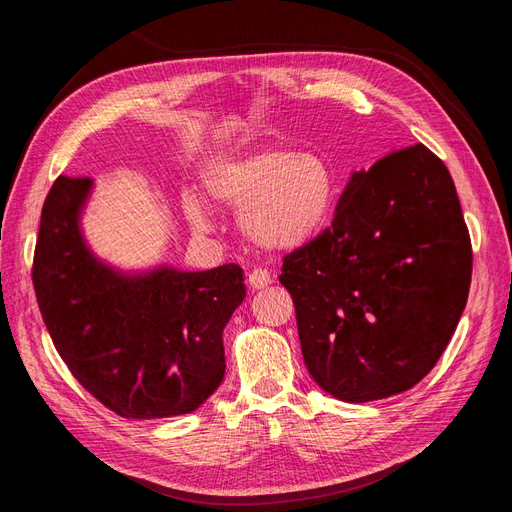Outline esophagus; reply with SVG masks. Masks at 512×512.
<instances>
[{"instance_id": "1", "label": "esophagus", "mask_w": 512, "mask_h": 512, "mask_svg": "<svg viewBox=\"0 0 512 512\" xmlns=\"http://www.w3.org/2000/svg\"><path fill=\"white\" fill-rule=\"evenodd\" d=\"M273 282V277L267 269H254L250 275H247V284H250L252 290H265Z\"/></svg>"}]
</instances>
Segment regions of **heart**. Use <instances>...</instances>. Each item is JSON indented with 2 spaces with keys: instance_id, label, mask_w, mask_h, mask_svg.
Wrapping results in <instances>:
<instances>
[{
  "instance_id": "1",
  "label": "heart",
  "mask_w": 512,
  "mask_h": 512,
  "mask_svg": "<svg viewBox=\"0 0 512 512\" xmlns=\"http://www.w3.org/2000/svg\"><path fill=\"white\" fill-rule=\"evenodd\" d=\"M203 183L215 205L241 209L245 239L269 252L305 245L327 222L335 196L327 162L309 151L260 149L211 166ZM183 213L196 232L209 235V213L196 198H183Z\"/></svg>"
}]
</instances>
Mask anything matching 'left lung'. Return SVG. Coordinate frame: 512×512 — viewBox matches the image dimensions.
I'll list each match as a JSON object with an SVG mask.
<instances>
[{
	"instance_id": "left-lung-1",
	"label": "left lung",
	"mask_w": 512,
	"mask_h": 512,
	"mask_svg": "<svg viewBox=\"0 0 512 512\" xmlns=\"http://www.w3.org/2000/svg\"><path fill=\"white\" fill-rule=\"evenodd\" d=\"M472 245L448 168L425 145L356 170L333 224L284 258L301 352L324 393L365 404L421 382L468 301Z\"/></svg>"
}]
</instances>
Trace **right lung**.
<instances>
[{
    "mask_svg": "<svg viewBox=\"0 0 512 512\" xmlns=\"http://www.w3.org/2000/svg\"><path fill=\"white\" fill-rule=\"evenodd\" d=\"M94 181L59 177L44 200L34 256L42 320L85 389L123 418L190 414L218 391L222 331L245 299L243 269L126 271L83 232Z\"/></svg>",
    "mask_w": 512,
    "mask_h": 512,
    "instance_id": "obj_1",
    "label": "right lung"
}]
</instances>
